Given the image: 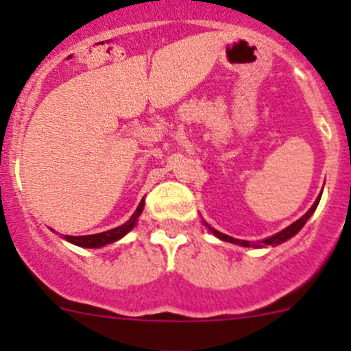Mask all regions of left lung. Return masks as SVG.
<instances>
[{"label":"left lung","mask_w":351,"mask_h":351,"mask_svg":"<svg viewBox=\"0 0 351 351\" xmlns=\"http://www.w3.org/2000/svg\"><path fill=\"white\" fill-rule=\"evenodd\" d=\"M319 200H321V195L316 198V202H314V204H313V207H311L309 210H307L306 214H304L302 217L299 219V221H295V222H293V224H290L289 228H285V229H284V231L277 232V234L270 236V238L263 239V241H258V243H250V241H244V239H234V238H231V236H228V234H222V232L215 231V229H214V228H210V226H208L207 222H205V226H207V228L210 229V232H214V234L217 236L219 239H222V241L234 243V244H239V246H246V247H250V246H253V247H263V246H277V244H282V243H285L287 239H290V238H292V236H295L297 232H299L300 229L304 228V224H306V222L309 221V217H311V215L314 214V210H316V207H317V204H319Z\"/></svg>","instance_id":"8db88e82"}]
</instances>
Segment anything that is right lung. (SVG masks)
I'll list each match as a JSON object with an SVG mask.
<instances>
[{"label":"right lung","instance_id":"1","mask_svg":"<svg viewBox=\"0 0 351 351\" xmlns=\"http://www.w3.org/2000/svg\"><path fill=\"white\" fill-rule=\"evenodd\" d=\"M143 208H144V198L141 200V204L137 205V208H136V212L132 214V217H130L125 224L119 226V228H113V229H110V231L100 232V234L62 236V238H64L66 241L76 244V246H81V247H101V246H105V244L115 243V241H119L120 238H123L127 232L132 231L134 226H136V222H137V219H139V215L143 214Z\"/></svg>","mask_w":351,"mask_h":351}]
</instances>
